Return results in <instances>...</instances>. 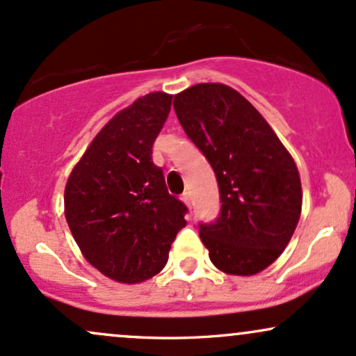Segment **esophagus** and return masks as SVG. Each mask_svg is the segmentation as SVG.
<instances>
[{"label":"esophagus","instance_id":"34e87169","mask_svg":"<svg viewBox=\"0 0 356 356\" xmlns=\"http://www.w3.org/2000/svg\"><path fill=\"white\" fill-rule=\"evenodd\" d=\"M182 201H184V204H186V206L187 207H191V194H189V192H184V194H182Z\"/></svg>","mask_w":356,"mask_h":356}]
</instances>
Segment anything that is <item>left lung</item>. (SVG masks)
<instances>
[{"mask_svg": "<svg viewBox=\"0 0 356 356\" xmlns=\"http://www.w3.org/2000/svg\"><path fill=\"white\" fill-rule=\"evenodd\" d=\"M174 110L218 179L219 218L199 224L212 264L227 275L263 271L300 220L303 192L295 161L263 115L227 85L184 90Z\"/></svg>", "mask_w": 356, "mask_h": 356, "instance_id": "obj_1", "label": "left lung"}]
</instances>
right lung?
Listing matches in <instances>:
<instances>
[{
    "mask_svg": "<svg viewBox=\"0 0 356 356\" xmlns=\"http://www.w3.org/2000/svg\"><path fill=\"white\" fill-rule=\"evenodd\" d=\"M172 95L154 92L97 134L65 187V218L85 259L118 283L161 273L187 207L169 194L152 145Z\"/></svg>",
    "mask_w": 356,
    "mask_h": 356,
    "instance_id": "1",
    "label": "right lung"
}]
</instances>
